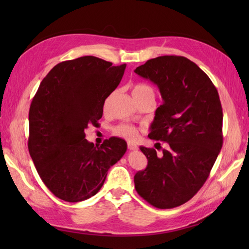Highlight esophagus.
Segmentation results:
<instances>
[{
  "mask_svg": "<svg viewBox=\"0 0 249 249\" xmlns=\"http://www.w3.org/2000/svg\"><path fill=\"white\" fill-rule=\"evenodd\" d=\"M127 147L129 150H138V146H137L135 143H133V142H128Z\"/></svg>",
  "mask_w": 249,
  "mask_h": 249,
  "instance_id": "obj_1",
  "label": "esophagus"
}]
</instances>
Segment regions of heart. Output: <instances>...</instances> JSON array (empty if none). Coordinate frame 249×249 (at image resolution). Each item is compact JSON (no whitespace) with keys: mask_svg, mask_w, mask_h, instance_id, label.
<instances>
[{"mask_svg":"<svg viewBox=\"0 0 249 249\" xmlns=\"http://www.w3.org/2000/svg\"><path fill=\"white\" fill-rule=\"evenodd\" d=\"M133 96H151L152 98H155V92L150 86L144 83H138L135 84L133 87ZM114 135L122 137L126 140H135L139 135V131L135 126L129 124H120L115 126L113 129Z\"/></svg>","mask_w":249,"mask_h":249,"instance_id":"obj_1","label":"heart"}]
</instances>
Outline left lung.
<instances>
[{
    "label": "left lung",
    "instance_id": "obj_1",
    "mask_svg": "<svg viewBox=\"0 0 249 249\" xmlns=\"http://www.w3.org/2000/svg\"><path fill=\"white\" fill-rule=\"evenodd\" d=\"M135 72L160 89L163 103L149 137L167 143L160 157L140 146L147 166L135 174V188L155 208H177L203 186L223 146L219 95L208 75L184 56H158Z\"/></svg>",
    "mask_w": 249,
    "mask_h": 249
}]
</instances>
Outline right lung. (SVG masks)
Masks as SVG:
<instances>
[{
    "instance_id": "obj_1",
    "label": "right lung",
    "mask_w": 249,
    "mask_h": 249,
    "mask_svg": "<svg viewBox=\"0 0 249 249\" xmlns=\"http://www.w3.org/2000/svg\"><path fill=\"white\" fill-rule=\"evenodd\" d=\"M125 68L87 55L59 63L40 82L30 107L28 146L41 181L55 197L79 202L96 195L110 167L127 150L121 138L95 146L84 134L103 116L105 100Z\"/></svg>"
}]
</instances>
